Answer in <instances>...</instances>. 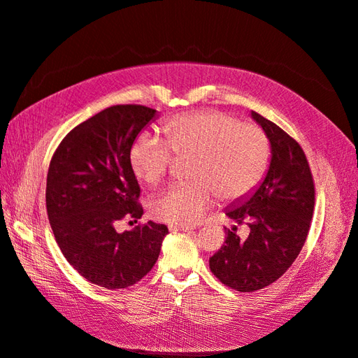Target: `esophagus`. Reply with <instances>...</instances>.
<instances>
[{
  "instance_id": "obj_1",
  "label": "esophagus",
  "mask_w": 358,
  "mask_h": 358,
  "mask_svg": "<svg viewBox=\"0 0 358 358\" xmlns=\"http://www.w3.org/2000/svg\"><path fill=\"white\" fill-rule=\"evenodd\" d=\"M169 230H173V231H190V230H194V227H190V226H176V224H171Z\"/></svg>"
}]
</instances>
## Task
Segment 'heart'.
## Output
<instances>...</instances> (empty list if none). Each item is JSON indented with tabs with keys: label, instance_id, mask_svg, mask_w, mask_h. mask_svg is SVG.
<instances>
[{
	"label": "heart",
	"instance_id": "heart-1",
	"mask_svg": "<svg viewBox=\"0 0 358 358\" xmlns=\"http://www.w3.org/2000/svg\"><path fill=\"white\" fill-rule=\"evenodd\" d=\"M164 138L141 132L132 141L129 163L136 177L155 186L171 172L177 157H192L187 176L149 203L151 215L176 226H192L215 196L227 203L250 196L268 171L271 146L265 131L236 115L190 111L163 123Z\"/></svg>",
	"mask_w": 358,
	"mask_h": 358
}]
</instances>
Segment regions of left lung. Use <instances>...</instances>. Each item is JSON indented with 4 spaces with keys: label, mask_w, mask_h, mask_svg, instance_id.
I'll return each mask as SVG.
<instances>
[{
    "label": "left lung",
    "mask_w": 358,
    "mask_h": 358,
    "mask_svg": "<svg viewBox=\"0 0 358 358\" xmlns=\"http://www.w3.org/2000/svg\"><path fill=\"white\" fill-rule=\"evenodd\" d=\"M252 117L268 136L270 168L253 195L226 210L250 234L241 239L236 226L227 229L224 245L209 259L220 282L241 293L268 287L292 267L308 236L314 210V181L301 145L261 114L252 111Z\"/></svg>",
    "instance_id": "left-lung-1"
}]
</instances>
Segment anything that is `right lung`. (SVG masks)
I'll use <instances>...</instances> for the list:
<instances>
[{"label": "right lung", "instance_id": "1", "mask_svg": "<svg viewBox=\"0 0 358 358\" xmlns=\"http://www.w3.org/2000/svg\"><path fill=\"white\" fill-rule=\"evenodd\" d=\"M155 114L143 105L106 108L71 129L50 162L45 204L56 243L80 276L106 289L143 279L169 234L152 221L123 234L114 227L143 215L129 151Z\"/></svg>", "mask_w": 358, "mask_h": 358}]
</instances>
